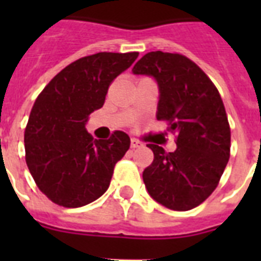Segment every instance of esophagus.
Masks as SVG:
<instances>
[{
	"mask_svg": "<svg viewBox=\"0 0 261 261\" xmlns=\"http://www.w3.org/2000/svg\"><path fill=\"white\" fill-rule=\"evenodd\" d=\"M131 149H137V147H139V146H142V143L139 142V141H137V139H131Z\"/></svg>",
	"mask_w": 261,
	"mask_h": 261,
	"instance_id": "obj_1",
	"label": "esophagus"
}]
</instances>
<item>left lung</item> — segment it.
Instances as JSON below:
<instances>
[{
  "mask_svg": "<svg viewBox=\"0 0 261 261\" xmlns=\"http://www.w3.org/2000/svg\"><path fill=\"white\" fill-rule=\"evenodd\" d=\"M159 85L157 119L177 134L176 150L167 153L149 143L154 160L143 171V182L155 202L187 211L204 202L230 155V127L218 90L204 71L184 55L151 51L133 67Z\"/></svg>",
  "mask_w": 261,
  "mask_h": 261,
  "instance_id": "obj_1",
  "label": "left lung"
}]
</instances>
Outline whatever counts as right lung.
Here are the masks:
<instances>
[{"instance_id": "1", "label": "right lung", "mask_w": 261, "mask_h": 261, "mask_svg": "<svg viewBox=\"0 0 261 261\" xmlns=\"http://www.w3.org/2000/svg\"><path fill=\"white\" fill-rule=\"evenodd\" d=\"M137 58L138 53L84 57L59 71L36 98L24 134L25 161L39 190L59 206L83 207L108 190L130 137L115 131L97 141L85 126L106 101L110 84Z\"/></svg>"}]
</instances>
